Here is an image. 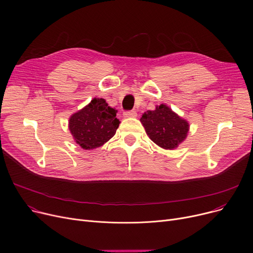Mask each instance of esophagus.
Here are the masks:
<instances>
[{"instance_id":"1","label":"esophagus","mask_w":253,"mask_h":253,"mask_svg":"<svg viewBox=\"0 0 253 253\" xmlns=\"http://www.w3.org/2000/svg\"><path fill=\"white\" fill-rule=\"evenodd\" d=\"M124 116H125V117H136V116H137V112H136L135 110L125 111V112H124Z\"/></svg>"}]
</instances>
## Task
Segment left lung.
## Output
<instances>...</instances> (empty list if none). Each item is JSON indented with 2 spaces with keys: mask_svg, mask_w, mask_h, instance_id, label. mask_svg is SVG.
<instances>
[{
  "mask_svg": "<svg viewBox=\"0 0 253 253\" xmlns=\"http://www.w3.org/2000/svg\"><path fill=\"white\" fill-rule=\"evenodd\" d=\"M140 121L147 135L163 149H174L187 138L189 131L188 122L165 104L145 112Z\"/></svg>",
  "mask_w": 253,
  "mask_h": 253,
  "instance_id": "8db88e82",
  "label": "left lung"
}]
</instances>
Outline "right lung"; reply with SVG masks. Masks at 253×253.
<instances>
[{"mask_svg":"<svg viewBox=\"0 0 253 253\" xmlns=\"http://www.w3.org/2000/svg\"><path fill=\"white\" fill-rule=\"evenodd\" d=\"M116 112L104 99L94 98L69 118L68 126L74 141L85 150L105 144L115 135L120 126Z\"/></svg>","mask_w":253,"mask_h":253,"instance_id":"right-lung-1","label":"right lung"}]
</instances>
